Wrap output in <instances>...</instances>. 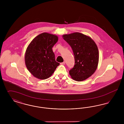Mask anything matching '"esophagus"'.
<instances>
[{
    "label": "esophagus",
    "mask_w": 124,
    "mask_h": 124,
    "mask_svg": "<svg viewBox=\"0 0 124 124\" xmlns=\"http://www.w3.org/2000/svg\"><path fill=\"white\" fill-rule=\"evenodd\" d=\"M65 62L64 61V62H63L61 63H60V64L62 65H65Z\"/></svg>",
    "instance_id": "34e87169"
}]
</instances>
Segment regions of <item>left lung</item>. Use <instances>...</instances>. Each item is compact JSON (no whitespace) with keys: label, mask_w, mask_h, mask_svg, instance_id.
Segmentation results:
<instances>
[{"label":"left lung","mask_w":124,"mask_h":124,"mask_svg":"<svg viewBox=\"0 0 124 124\" xmlns=\"http://www.w3.org/2000/svg\"><path fill=\"white\" fill-rule=\"evenodd\" d=\"M71 46L75 59L74 67L69 71L71 78L82 81L91 77L96 70L99 60L97 45L89 36L79 32L62 36Z\"/></svg>","instance_id":"1"}]
</instances>
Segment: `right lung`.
<instances>
[{"mask_svg":"<svg viewBox=\"0 0 124 124\" xmlns=\"http://www.w3.org/2000/svg\"><path fill=\"white\" fill-rule=\"evenodd\" d=\"M58 41L57 36L43 32L30 43L26 50L24 61L28 70L34 77L40 79H47L59 65L52 49Z\"/></svg>","mask_w":124,"mask_h":124,"instance_id":"add662e5","label":"right lung"}]
</instances>
